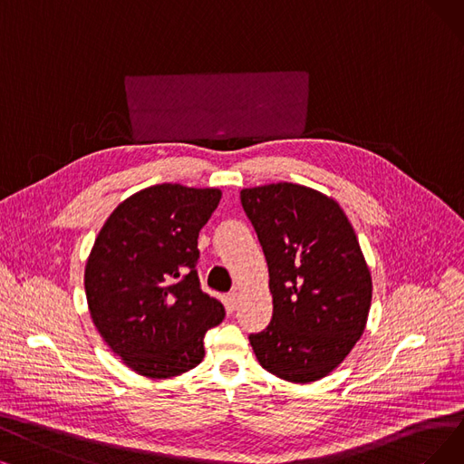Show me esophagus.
<instances>
[{
	"mask_svg": "<svg viewBox=\"0 0 464 464\" xmlns=\"http://www.w3.org/2000/svg\"><path fill=\"white\" fill-rule=\"evenodd\" d=\"M237 301H239V295H237L236 291L228 293V295H227V299H225L227 310H228V312H234V310H236V306H237Z\"/></svg>",
	"mask_w": 464,
	"mask_h": 464,
	"instance_id": "esophagus-1",
	"label": "esophagus"
}]
</instances>
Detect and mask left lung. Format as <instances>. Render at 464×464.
I'll use <instances>...</instances> for the list:
<instances>
[{"instance_id":"1","label":"left lung","mask_w":464,"mask_h":464,"mask_svg":"<svg viewBox=\"0 0 464 464\" xmlns=\"http://www.w3.org/2000/svg\"><path fill=\"white\" fill-rule=\"evenodd\" d=\"M242 208L263 246L272 320L249 343L289 382L331 373L356 344L372 306V276L335 199L293 182L246 188Z\"/></svg>"}]
</instances>
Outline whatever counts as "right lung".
<instances>
[{"instance_id":"right-lung-1","label":"right lung","mask_w":464,"mask_h":464,"mask_svg":"<svg viewBox=\"0 0 464 464\" xmlns=\"http://www.w3.org/2000/svg\"><path fill=\"white\" fill-rule=\"evenodd\" d=\"M220 201L217 188L156 184L114 209L85 266L101 337L133 372L168 379L196 367L203 337L225 306L201 291L198 236Z\"/></svg>"}]
</instances>
